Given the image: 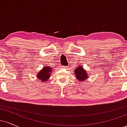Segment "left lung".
I'll return each mask as SVG.
<instances>
[{
  "instance_id": "1",
  "label": "left lung",
  "mask_w": 127,
  "mask_h": 127,
  "mask_svg": "<svg viewBox=\"0 0 127 127\" xmlns=\"http://www.w3.org/2000/svg\"><path fill=\"white\" fill-rule=\"evenodd\" d=\"M75 76L79 81H84L88 78V75L87 74L85 70L81 65H79L78 67L76 68L75 70Z\"/></svg>"
}]
</instances>
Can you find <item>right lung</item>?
<instances>
[{
  "instance_id": "add662e5",
  "label": "right lung",
  "mask_w": 127,
  "mask_h": 127,
  "mask_svg": "<svg viewBox=\"0 0 127 127\" xmlns=\"http://www.w3.org/2000/svg\"><path fill=\"white\" fill-rule=\"evenodd\" d=\"M52 70V68L49 66H45L43 67L41 70L39 71L37 75V78L41 80L42 82H46L48 80V79L50 77L51 72Z\"/></svg>"
}]
</instances>
